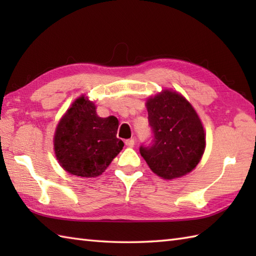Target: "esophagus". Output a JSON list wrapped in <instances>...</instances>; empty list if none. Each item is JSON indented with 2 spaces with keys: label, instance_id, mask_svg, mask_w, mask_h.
Listing matches in <instances>:
<instances>
[{
  "label": "esophagus",
  "instance_id": "esophagus-1",
  "mask_svg": "<svg viewBox=\"0 0 256 256\" xmlns=\"http://www.w3.org/2000/svg\"><path fill=\"white\" fill-rule=\"evenodd\" d=\"M125 145H126L128 148H133V146L135 145V140L134 138L126 140H125Z\"/></svg>",
  "mask_w": 256,
  "mask_h": 256
}]
</instances>
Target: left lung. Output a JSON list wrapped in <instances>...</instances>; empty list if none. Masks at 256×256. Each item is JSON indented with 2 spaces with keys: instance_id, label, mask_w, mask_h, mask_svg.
<instances>
[{
  "instance_id": "1",
  "label": "left lung",
  "mask_w": 256,
  "mask_h": 256,
  "mask_svg": "<svg viewBox=\"0 0 256 256\" xmlns=\"http://www.w3.org/2000/svg\"><path fill=\"white\" fill-rule=\"evenodd\" d=\"M152 142L140 153L156 175L165 179L192 172L204 152V131L198 114L180 94L172 91L150 98L146 103Z\"/></svg>"
}]
</instances>
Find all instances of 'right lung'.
Listing matches in <instances>:
<instances>
[{"label":"right lung","mask_w":256,"mask_h":256,"mask_svg":"<svg viewBox=\"0 0 256 256\" xmlns=\"http://www.w3.org/2000/svg\"><path fill=\"white\" fill-rule=\"evenodd\" d=\"M118 128L116 116H98L94 102L80 96L57 126L54 145L58 162L74 176L101 175L124 146L116 138Z\"/></svg>","instance_id":"obj_1"}]
</instances>
